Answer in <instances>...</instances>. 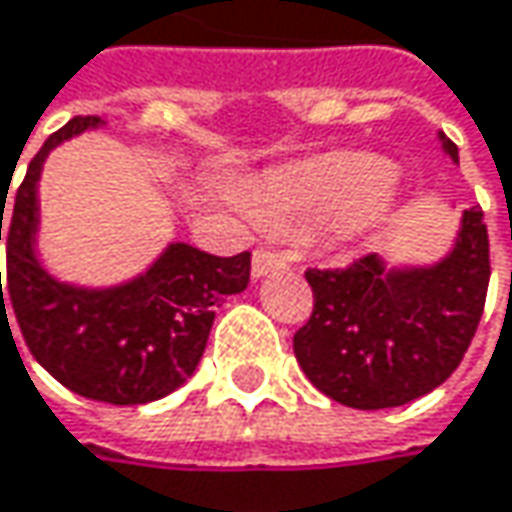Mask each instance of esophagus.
Instances as JSON below:
<instances>
[{
    "label": "esophagus",
    "instance_id": "1",
    "mask_svg": "<svg viewBox=\"0 0 512 512\" xmlns=\"http://www.w3.org/2000/svg\"><path fill=\"white\" fill-rule=\"evenodd\" d=\"M278 269H286L284 257L269 249H257L252 257V278H266L269 272H278Z\"/></svg>",
    "mask_w": 512,
    "mask_h": 512
}]
</instances>
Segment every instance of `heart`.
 I'll use <instances>...</instances> for the list:
<instances>
[{"instance_id":"obj_1","label":"heart","mask_w":512,"mask_h":512,"mask_svg":"<svg viewBox=\"0 0 512 512\" xmlns=\"http://www.w3.org/2000/svg\"><path fill=\"white\" fill-rule=\"evenodd\" d=\"M394 167L371 153H324L266 170L237 188L220 185V199L249 214L269 231L324 228L342 240H362L374 231L391 205Z\"/></svg>"}]
</instances>
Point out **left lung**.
Listing matches in <instances>:
<instances>
[{"instance_id": "obj_1", "label": "left lung", "mask_w": 512, "mask_h": 512, "mask_svg": "<svg viewBox=\"0 0 512 512\" xmlns=\"http://www.w3.org/2000/svg\"><path fill=\"white\" fill-rule=\"evenodd\" d=\"M437 138L458 162V147ZM307 281L316 307L292 339L307 379L342 406H406L452 376L475 336L490 284L484 211L466 208L449 252L432 263L368 255L347 269H310Z\"/></svg>"}]
</instances>
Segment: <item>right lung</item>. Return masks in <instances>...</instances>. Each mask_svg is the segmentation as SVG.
<instances>
[{"label":"right lung","mask_w":512,"mask_h":512,"mask_svg":"<svg viewBox=\"0 0 512 512\" xmlns=\"http://www.w3.org/2000/svg\"><path fill=\"white\" fill-rule=\"evenodd\" d=\"M101 127V118H72L31 159L8 228L5 289L25 345L60 385L86 400L144 406L194 376L214 310L249 286L252 255L214 257L188 243H167L144 272L118 284H75L51 275L40 260L43 165L60 144ZM2 214L5 208L0 240ZM0 298L8 318L2 278Z\"/></svg>","instance_id":"right-lung-1"}]
</instances>
